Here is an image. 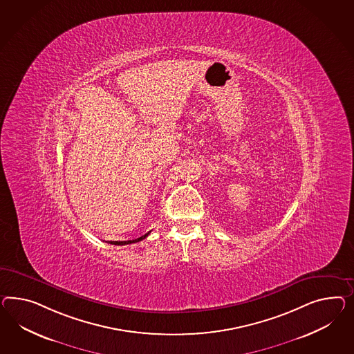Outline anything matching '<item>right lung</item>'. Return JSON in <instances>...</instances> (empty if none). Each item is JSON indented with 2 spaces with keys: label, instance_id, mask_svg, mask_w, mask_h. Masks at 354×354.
<instances>
[{
  "label": "right lung",
  "instance_id": "1",
  "mask_svg": "<svg viewBox=\"0 0 354 354\" xmlns=\"http://www.w3.org/2000/svg\"><path fill=\"white\" fill-rule=\"evenodd\" d=\"M151 232H148L147 234H144L142 237H139V239H133V241H124V242H118V243H121V245H126V243H134V242H139V241H142V239H145L148 234H149Z\"/></svg>",
  "mask_w": 354,
  "mask_h": 354
}]
</instances>
